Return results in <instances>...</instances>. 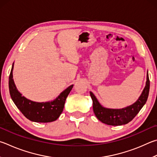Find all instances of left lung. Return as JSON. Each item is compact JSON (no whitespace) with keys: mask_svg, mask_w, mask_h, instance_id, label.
<instances>
[{"mask_svg":"<svg viewBox=\"0 0 157 157\" xmlns=\"http://www.w3.org/2000/svg\"><path fill=\"white\" fill-rule=\"evenodd\" d=\"M150 80L148 77V71L147 73V78L146 86L139 96L137 100L133 104L120 109L105 108L101 106L95 95L90 92L91 99L93 100V108L94 113L99 121L102 123L110 126H121L129 123L137 115L139 111L146 103L149 95Z\"/></svg>","mask_w":157,"mask_h":157,"instance_id":"obj_1","label":"left lung"}]
</instances>
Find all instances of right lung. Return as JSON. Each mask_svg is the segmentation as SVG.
I'll return each instance as SVG.
<instances>
[{"instance_id": "obj_1", "label": "right lung", "mask_w": 157, "mask_h": 157, "mask_svg": "<svg viewBox=\"0 0 157 157\" xmlns=\"http://www.w3.org/2000/svg\"><path fill=\"white\" fill-rule=\"evenodd\" d=\"M14 62L9 78V88L11 99L25 117L37 123H48L58 119L64 109L65 101L72 90L73 84L59 94L52 101L37 102L27 99L19 92L13 79Z\"/></svg>"}]
</instances>
